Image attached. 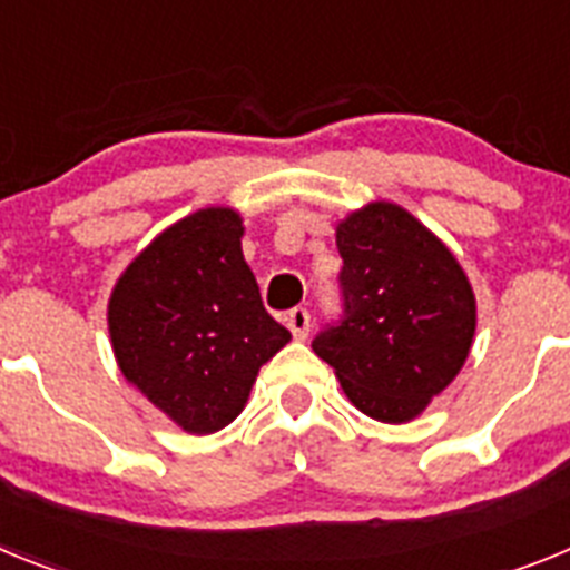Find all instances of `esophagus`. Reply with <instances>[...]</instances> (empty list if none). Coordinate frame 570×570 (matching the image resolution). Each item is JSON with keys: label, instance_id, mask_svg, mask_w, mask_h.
<instances>
[{"label": "esophagus", "instance_id": "obj_1", "mask_svg": "<svg viewBox=\"0 0 570 570\" xmlns=\"http://www.w3.org/2000/svg\"><path fill=\"white\" fill-rule=\"evenodd\" d=\"M285 322H288L291 334L296 336V340H305L311 331V314L308 308H294L288 311V316H285Z\"/></svg>", "mask_w": 570, "mask_h": 570}]
</instances>
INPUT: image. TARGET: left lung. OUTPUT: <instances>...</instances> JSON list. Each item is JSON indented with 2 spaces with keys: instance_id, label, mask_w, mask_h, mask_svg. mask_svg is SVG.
I'll return each instance as SVG.
<instances>
[{
  "instance_id": "8db88e82",
  "label": "left lung",
  "mask_w": 570,
  "mask_h": 570,
  "mask_svg": "<svg viewBox=\"0 0 570 570\" xmlns=\"http://www.w3.org/2000/svg\"><path fill=\"white\" fill-rule=\"evenodd\" d=\"M342 320L314 340L345 396L380 422H407L465 365L476 331L471 282L445 242L394 203L336 225Z\"/></svg>"
}]
</instances>
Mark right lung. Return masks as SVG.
<instances>
[{
    "instance_id": "obj_1",
    "label": "right lung",
    "mask_w": 570,
    "mask_h": 570,
    "mask_svg": "<svg viewBox=\"0 0 570 570\" xmlns=\"http://www.w3.org/2000/svg\"><path fill=\"white\" fill-rule=\"evenodd\" d=\"M242 234L234 208L185 216L130 262L108 302L119 371L188 434L230 425L291 340L262 305Z\"/></svg>"
}]
</instances>
